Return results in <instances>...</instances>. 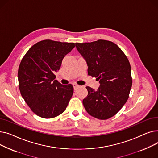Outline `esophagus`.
<instances>
[{
  "instance_id": "1",
  "label": "esophagus",
  "mask_w": 158,
  "mask_h": 158,
  "mask_svg": "<svg viewBox=\"0 0 158 158\" xmlns=\"http://www.w3.org/2000/svg\"><path fill=\"white\" fill-rule=\"evenodd\" d=\"M73 85V89H74V90H76V89H77L78 88H79V85H76V84H73L72 85Z\"/></svg>"
}]
</instances>
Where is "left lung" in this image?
Here are the masks:
<instances>
[{
  "mask_svg": "<svg viewBox=\"0 0 158 158\" xmlns=\"http://www.w3.org/2000/svg\"><path fill=\"white\" fill-rule=\"evenodd\" d=\"M86 60L88 74L99 81L97 91L89 86L82 103L89 114L108 119L126 104L132 86L131 65L127 57L115 44L98 40L91 43H76Z\"/></svg>",
  "mask_w": 158,
  "mask_h": 158,
  "instance_id": "1",
  "label": "left lung"
}]
</instances>
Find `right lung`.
<instances>
[{
    "instance_id": "obj_1",
    "label": "right lung",
    "mask_w": 158,
    "mask_h": 158,
    "mask_svg": "<svg viewBox=\"0 0 158 158\" xmlns=\"http://www.w3.org/2000/svg\"><path fill=\"white\" fill-rule=\"evenodd\" d=\"M74 47V43L45 40L32 46L21 61L18 72L20 94L31 110L41 118L56 117L68 106L73 86L54 80V73Z\"/></svg>"
}]
</instances>
